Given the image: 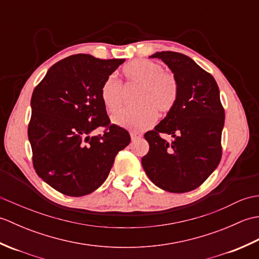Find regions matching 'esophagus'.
Instances as JSON below:
<instances>
[{
  "instance_id": "1",
  "label": "esophagus",
  "mask_w": 259,
  "mask_h": 259,
  "mask_svg": "<svg viewBox=\"0 0 259 259\" xmlns=\"http://www.w3.org/2000/svg\"><path fill=\"white\" fill-rule=\"evenodd\" d=\"M130 136H131V140H133V141H137V140H139L141 138V135L137 134V133H131Z\"/></svg>"
}]
</instances>
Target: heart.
<instances>
[{
    "label": "heart",
    "instance_id": "obj_1",
    "mask_svg": "<svg viewBox=\"0 0 259 259\" xmlns=\"http://www.w3.org/2000/svg\"><path fill=\"white\" fill-rule=\"evenodd\" d=\"M122 72L126 85L139 87L135 99L138 106L115 113L112 117L115 124L130 130H145L156 122L157 111L164 114L174 108L178 98V82L161 64L146 59L135 60L125 65ZM100 96L104 107L113 113L123 104V85L110 75L103 82Z\"/></svg>",
    "mask_w": 259,
    "mask_h": 259
}]
</instances>
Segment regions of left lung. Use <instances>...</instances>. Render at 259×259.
Listing matches in <instances>:
<instances>
[{
    "instance_id": "1",
    "label": "left lung",
    "mask_w": 259,
    "mask_h": 259,
    "mask_svg": "<svg viewBox=\"0 0 259 259\" xmlns=\"http://www.w3.org/2000/svg\"><path fill=\"white\" fill-rule=\"evenodd\" d=\"M178 82L174 108L153 130L145 134L149 151L141 163L153 184L169 192L198 188L221 162L225 110L213 76L178 52H156ZM171 134L168 143L160 137Z\"/></svg>"
}]
</instances>
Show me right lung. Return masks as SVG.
<instances>
[{"instance_id":"add662e5","label":"right lung","mask_w":259,"mask_h":259,"mask_svg":"<svg viewBox=\"0 0 259 259\" xmlns=\"http://www.w3.org/2000/svg\"><path fill=\"white\" fill-rule=\"evenodd\" d=\"M124 59L74 54L53 64L31 98L27 136L38 177L63 195L81 197L100 187L117 153L130 144L110 123L100 91ZM104 127L101 135L91 134Z\"/></svg>"}]
</instances>
